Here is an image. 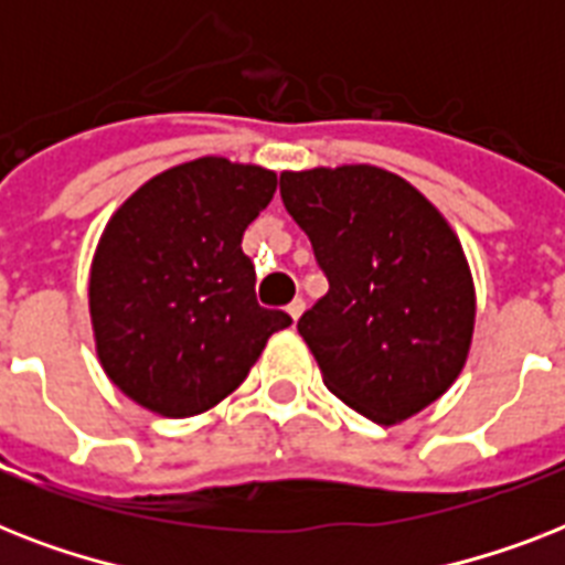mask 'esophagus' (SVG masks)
<instances>
[{
    "mask_svg": "<svg viewBox=\"0 0 565 565\" xmlns=\"http://www.w3.org/2000/svg\"><path fill=\"white\" fill-rule=\"evenodd\" d=\"M287 313H290L292 319H299L301 313H305V299H292L290 305H287Z\"/></svg>",
    "mask_w": 565,
    "mask_h": 565,
    "instance_id": "1",
    "label": "esophagus"
}]
</instances>
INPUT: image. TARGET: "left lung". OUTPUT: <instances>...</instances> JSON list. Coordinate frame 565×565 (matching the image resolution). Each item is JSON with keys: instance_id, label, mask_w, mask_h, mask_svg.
<instances>
[{"instance_id": "8db88e82", "label": "left lung", "mask_w": 565, "mask_h": 565, "mask_svg": "<svg viewBox=\"0 0 565 565\" xmlns=\"http://www.w3.org/2000/svg\"><path fill=\"white\" fill-rule=\"evenodd\" d=\"M281 199L328 278L299 319L328 390L377 425L437 402L475 328L472 273L446 216L370 163L281 172Z\"/></svg>"}]
</instances>
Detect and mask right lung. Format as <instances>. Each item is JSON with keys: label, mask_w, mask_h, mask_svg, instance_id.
Masks as SVG:
<instances>
[{"label": "right lung", "mask_w": 565, "mask_h": 565, "mask_svg": "<svg viewBox=\"0 0 565 565\" xmlns=\"http://www.w3.org/2000/svg\"><path fill=\"white\" fill-rule=\"evenodd\" d=\"M275 188L273 170L195 158L110 216L90 266V319L102 370L131 402L170 419L211 411L290 326L257 305L239 246Z\"/></svg>", "instance_id": "obj_1"}]
</instances>
